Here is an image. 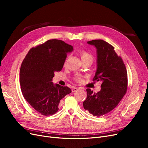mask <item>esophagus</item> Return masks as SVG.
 <instances>
[{
  "label": "esophagus",
  "mask_w": 148,
  "mask_h": 148,
  "mask_svg": "<svg viewBox=\"0 0 148 148\" xmlns=\"http://www.w3.org/2000/svg\"><path fill=\"white\" fill-rule=\"evenodd\" d=\"M78 89V88H73L72 89H71V92H75Z\"/></svg>",
  "instance_id": "esophagus-1"
}]
</instances>
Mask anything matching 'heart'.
Returning <instances> with one entry per match:
<instances>
[{"label": "heart", "instance_id": "obj_1", "mask_svg": "<svg viewBox=\"0 0 148 148\" xmlns=\"http://www.w3.org/2000/svg\"><path fill=\"white\" fill-rule=\"evenodd\" d=\"M79 56L83 62H91L92 63L94 57L91 53L86 51H81L79 52ZM75 80L78 83H81L83 81V78L80 77H77L75 78Z\"/></svg>", "mask_w": 148, "mask_h": 148}]
</instances>
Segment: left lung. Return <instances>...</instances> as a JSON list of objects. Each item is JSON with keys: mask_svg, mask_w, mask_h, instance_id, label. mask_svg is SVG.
Segmentation results:
<instances>
[{"mask_svg": "<svg viewBox=\"0 0 148 148\" xmlns=\"http://www.w3.org/2000/svg\"><path fill=\"white\" fill-rule=\"evenodd\" d=\"M97 49V70L94 82L101 81V89L97 93L86 89L87 97L83 102L85 110L100 117L117 106L126 94L128 77L126 67L114 47L102 39L88 41Z\"/></svg>", "mask_w": 148, "mask_h": 148, "instance_id": "8db88e82", "label": "left lung"}]
</instances>
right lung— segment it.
I'll return each mask as SVG.
<instances>
[{
    "mask_svg": "<svg viewBox=\"0 0 148 148\" xmlns=\"http://www.w3.org/2000/svg\"><path fill=\"white\" fill-rule=\"evenodd\" d=\"M72 46L58 39H50L32 47L22 62L20 83L22 94L30 106L42 115L59 110L62 99L71 92L67 86L53 84L55 71L63 68L67 53Z\"/></svg>",
    "mask_w": 148,
    "mask_h": 148,
    "instance_id": "obj_1",
    "label": "right lung"
}]
</instances>
